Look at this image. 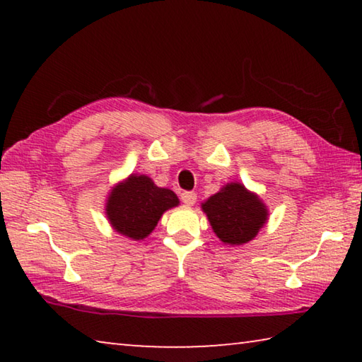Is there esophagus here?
<instances>
[{
  "mask_svg": "<svg viewBox=\"0 0 362 362\" xmlns=\"http://www.w3.org/2000/svg\"><path fill=\"white\" fill-rule=\"evenodd\" d=\"M180 198L187 206H193L196 203V193L193 192H183Z\"/></svg>",
  "mask_w": 362,
  "mask_h": 362,
  "instance_id": "1",
  "label": "esophagus"
}]
</instances>
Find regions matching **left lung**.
<instances>
[{
    "instance_id": "1",
    "label": "left lung",
    "mask_w": 362,
    "mask_h": 362,
    "mask_svg": "<svg viewBox=\"0 0 362 362\" xmlns=\"http://www.w3.org/2000/svg\"><path fill=\"white\" fill-rule=\"evenodd\" d=\"M201 207L218 240L230 246H241L254 240L268 220L263 201L240 182L226 183Z\"/></svg>"
}]
</instances>
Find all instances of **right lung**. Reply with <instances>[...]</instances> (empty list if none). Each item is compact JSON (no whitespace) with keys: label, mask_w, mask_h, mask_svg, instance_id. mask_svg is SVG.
<instances>
[{"label":"right lung","mask_w":362,"mask_h":362,"mask_svg":"<svg viewBox=\"0 0 362 362\" xmlns=\"http://www.w3.org/2000/svg\"><path fill=\"white\" fill-rule=\"evenodd\" d=\"M175 206L179 198L173 189L156 187L148 175L131 174L112 188L105 214L115 231L139 241L148 236L163 214Z\"/></svg>","instance_id":"add662e5"}]
</instances>
